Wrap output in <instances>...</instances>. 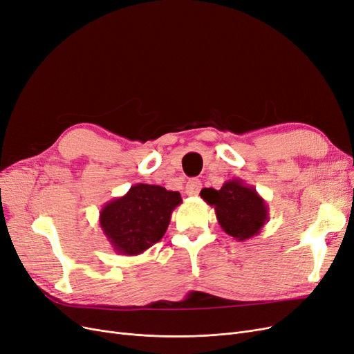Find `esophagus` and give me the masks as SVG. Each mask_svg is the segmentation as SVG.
Listing matches in <instances>:
<instances>
[{
  "label": "esophagus",
  "instance_id": "34e87169",
  "mask_svg": "<svg viewBox=\"0 0 354 354\" xmlns=\"http://www.w3.org/2000/svg\"><path fill=\"white\" fill-rule=\"evenodd\" d=\"M201 188H203L201 180L191 179V180H188L187 187H185V194L189 195V196H195V195L199 194V191H201Z\"/></svg>",
  "mask_w": 354,
  "mask_h": 354
}]
</instances>
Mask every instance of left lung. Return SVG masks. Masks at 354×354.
I'll list each match as a JSON object with an SVG mask.
<instances>
[{"mask_svg": "<svg viewBox=\"0 0 354 354\" xmlns=\"http://www.w3.org/2000/svg\"><path fill=\"white\" fill-rule=\"evenodd\" d=\"M201 198L214 207L223 232L234 240L244 241L257 236L269 221L266 201L243 179H230L220 189L205 188Z\"/></svg>", "mask_w": 354, "mask_h": 354, "instance_id": "obj_1", "label": "left lung"}]
</instances>
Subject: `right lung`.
I'll return each instance as SVG.
<instances>
[{"label": "right lung", "mask_w": 354, "mask_h": 354, "mask_svg": "<svg viewBox=\"0 0 354 354\" xmlns=\"http://www.w3.org/2000/svg\"><path fill=\"white\" fill-rule=\"evenodd\" d=\"M180 203L178 191L137 183L126 195L101 208L100 225L115 253L137 256L165 236L171 215Z\"/></svg>", "instance_id": "obj_1"}]
</instances>
